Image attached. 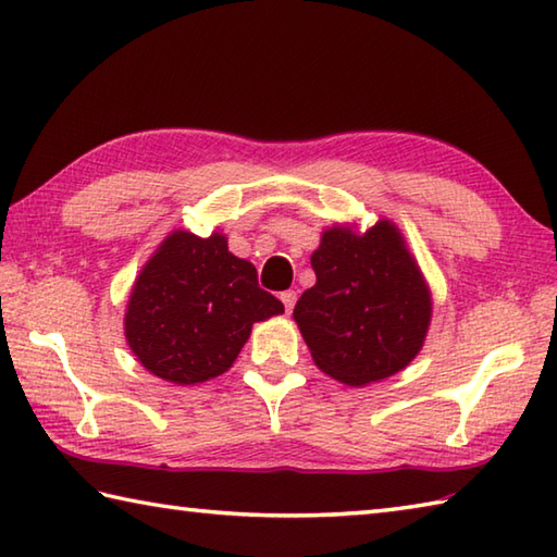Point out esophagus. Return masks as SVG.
Here are the masks:
<instances>
[{
  "label": "esophagus",
  "instance_id": "obj_1",
  "mask_svg": "<svg viewBox=\"0 0 557 557\" xmlns=\"http://www.w3.org/2000/svg\"><path fill=\"white\" fill-rule=\"evenodd\" d=\"M280 299H282V304H285V311L287 313H292L294 311V304H297V292H282L280 294Z\"/></svg>",
  "mask_w": 557,
  "mask_h": 557
}]
</instances>
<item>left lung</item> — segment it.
I'll list each match as a JSON object with an SVG mask.
<instances>
[{"instance_id": "1", "label": "left lung", "mask_w": 557, "mask_h": 557, "mask_svg": "<svg viewBox=\"0 0 557 557\" xmlns=\"http://www.w3.org/2000/svg\"><path fill=\"white\" fill-rule=\"evenodd\" d=\"M315 285L294 306L318 369L361 387L407 369L423 347L433 301L405 236L389 220L369 232L335 224L311 256Z\"/></svg>"}]
</instances>
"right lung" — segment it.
Segmentation results:
<instances>
[{
    "label": "right lung",
    "mask_w": 557,
    "mask_h": 557,
    "mask_svg": "<svg viewBox=\"0 0 557 557\" xmlns=\"http://www.w3.org/2000/svg\"><path fill=\"white\" fill-rule=\"evenodd\" d=\"M280 313L285 306L258 287L248 260L230 253L227 236L176 230L138 272L124 335L152 375L194 385L227 371L253 323Z\"/></svg>",
    "instance_id": "1"
}]
</instances>
